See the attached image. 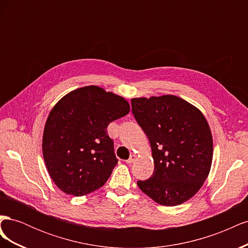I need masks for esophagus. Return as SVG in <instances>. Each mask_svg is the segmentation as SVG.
I'll return each instance as SVG.
<instances>
[{"label":"esophagus","mask_w":248,"mask_h":248,"mask_svg":"<svg viewBox=\"0 0 248 248\" xmlns=\"http://www.w3.org/2000/svg\"><path fill=\"white\" fill-rule=\"evenodd\" d=\"M136 159H137V156L136 155H131L128 159L126 160V163H128V164H130V163H133L134 161H136Z\"/></svg>","instance_id":"obj_1"}]
</instances>
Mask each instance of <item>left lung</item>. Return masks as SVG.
I'll list each match as a JSON object with an SVG mask.
<instances>
[{
	"instance_id": "left-lung-1",
	"label": "left lung",
	"mask_w": 248,
	"mask_h": 248,
	"mask_svg": "<svg viewBox=\"0 0 248 248\" xmlns=\"http://www.w3.org/2000/svg\"><path fill=\"white\" fill-rule=\"evenodd\" d=\"M132 114L151 145L154 171L140 189L162 206L191 199L212 164L213 139L202 112L174 95L131 99Z\"/></svg>"
}]
</instances>
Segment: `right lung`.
<instances>
[{"mask_svg":"<svg viewBox=\"0 0 248 248\" xmlns=\"http://www.w3.org/2000/svg\"><path fill=\"white\" fill-rule=\"evenodd\" d=\"M129 109L123 97L97 86L73 90L56 103L44 126L42 152L58 188L81 197L104 185L118 163L107 128Z\"/></svg>","mask_w":248,"mask_h":248,"instance_id":"1","label":"right lung"}]
</instances>
